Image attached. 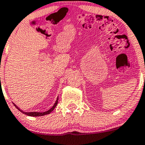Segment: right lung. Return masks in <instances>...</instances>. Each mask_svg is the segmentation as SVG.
I'll list each match as a JSON object with an SVG mask.
<instances>
[{
	"label": "right lung",
	"instance_id": "1",
	"mask_svg": "<svg viewBox=\"0 0 145 145\" xmlns=\"http://www.w3.org/2000/svg\"><path fill=\"white\" fill-rule=\"evenodd\" d=\"M57 103H58V98L57 99L56 101H55V103L54 105H53V106L52 107V108L50 109V110H48V111L46 112H23L22 110H20V109H19L18 108L17 106L14 104V105L16 106V108L18 109V110H20V112H22V113L24 114L27 115V116H44V115H46V114H50L51 112L53 111V110H54L55 107L57 106Z\"/></svg>",
	"mask_w": 145,
	"mask_h": 145
}]
</instances>
